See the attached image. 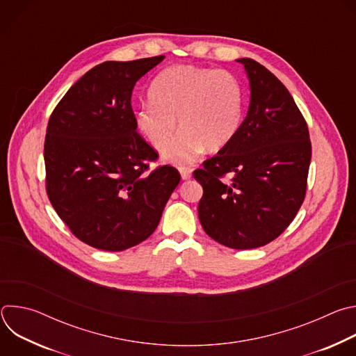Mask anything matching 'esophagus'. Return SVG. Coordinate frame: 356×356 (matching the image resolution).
<instances>
[{"label":"esophagus","instance_id":"34e87169","mask_svg":"<svg viewBox=\"0 0 356 356\" xmlns=\"http://www.w3.org/2000/svg\"><path fill=\"white\" fill-rule=\"evenodd\" d=\"M180 175H181V179L183 180H188L191 177V169L188 168H181L180 169Z\"/></svg>","mask_w":356,"mask_h":356}]
</instances>
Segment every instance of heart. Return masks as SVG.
Here are the masks:
<instances>
[{
  "label": "heart",
  "instance_id": "heart-1",
  "mask_svg": "<svg viewBox=\"0 0 356 356\" xmlns=\"http://www.w3.org/2000/svg\"><path fill=\"white\" fill-rule=\"evenodd\" d=\"M149 99L135 111L136 129L162 152L174 137L177 120L181 135L165 154V161L176 166L193 163L204 147L209 152L222 149L242 122V87L225 70L168 67L152 81Z\"/></svg>",
  "mask_w": 356,
  "mask_h": 356
}]
</instances>
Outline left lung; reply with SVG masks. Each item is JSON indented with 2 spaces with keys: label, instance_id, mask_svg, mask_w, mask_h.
<instances>
[{
  "label": "left lung",
  "instance_id": "8db88e82",
  "mask_svg": "<svg viewBox=\"0 0 356 356\" xmlns=\"http://www.w3.org/2000/svg\"><path fill=\"white\" fill-rule=\"evenodd\" d=\"M236 62L249 80L248 114L234 139L193 176L204 190L198 218L206 234L228 248L252 249L276 239L300 210L312 142L283 83L253 59Z\"/></svg>",
  "mask_w": 356,
  "mask_h": 356
}]
</instances>
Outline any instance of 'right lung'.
Returning <instances> with one entry per match:
<instances>
[{"mask_svg":"<svg viewBox=\"0 0 356 356\" xmlns=\"http://www.w3.org/2000/svg\"><path fill=\"white\" fill-rule=\"evenodd\" d=\"M163 59L92 67L49 118L47 197L70 231L92 248L118 252L149 238L180 181L168 165L149 172L158 152L136 132L131 106L135 83Z\"/></svg>","mask_w":356,"mask_h":356,"instance_id":"right-lung-1","label":"right lung"}]
</instances>
